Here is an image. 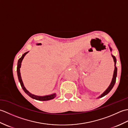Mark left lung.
<instances>
[{"label": "left lung", "instance_id": "1", "mask_svg": "<svg viewBox=\"0 0 128 128\" xmlns=\"http://www.w3.org/2000/svg\"><path fill=\"white\" fill-rule=\"evenodd\" d=\"M110 51H112V48H111L110 47ZM112 56L113 57V60H114V66H115V68H114V73H113V78H112V82H111V83H110V85L109 87H108V88H107V89L104 92H103V93L101 95H100V96H99L98 97V98H101V97H103V96H106V94H107L108 93H109V92L111 91V90H112V89L113 88V86H114V84H115V83H116V75H117V68H116V57H115L114 56H113L112 54Z\"/></svg>", "mask_w": 128, "mask_h": 128}]
</instances>
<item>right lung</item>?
Instances as JSON below:
<instances>
[{"label": "right lung", "mask_w": 128, "mask_h": 128, "mask_svg": "<svg viewBox=\"0 0 128 128\" xmlns=\"http://www.w3.org/2000/svg\"><path fill=\"white\" fill-rule=\"evenodd\" d=\"M40 43H38V44H37V45H40ZM28 52H27L24 53L23 55L22 56H21V58L18 60V66H17L18 76L19 82H20V85L21 86V88H22L23 89V90L24 91V92H25L27 94H28L30 97L32 98L35 99V100H43V101H44V100H52V99L54 98H55V97L56 96V94H50V95H47V96H36V95H34V94H31L30 92L27 90L26 88H25V87L24 86V85L23 82H22V79H21L20 68H21V62H22V60H23V59L24 58V56H25L26 54L28 53Z\"/></svg>", "instance_id": "right-lung-1"}]
</instances>
